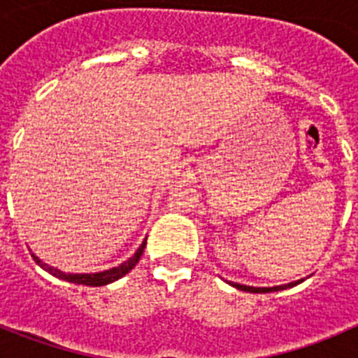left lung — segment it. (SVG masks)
<instances>
[{
	"instance_id": "obj_1",
	"label": "left lung",
	"mask_w": 358,
	"mask_h": 358,
	"mask_svg": "<svg viewBox=\"0 0 358 358\" xmlns=\"http://www.w3.org/2000/svg\"><path fill=\"white\" fill-rule=\"evenodd\" d=\"M303 280L294 281V283H289V285H280V287H248V285H240V283H231L233 287H236L238 290H243V292H255V294H265V292H278V290H285L290 289V287L297 285V283H301Z\"/></svg>"
}]
</instances>
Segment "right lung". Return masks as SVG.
I'll use <instances>...</instances> for the list:
<instances>
[{"label": "right lung", "mask_w": 358, "mask_h": 358, "mask_svg": "<svg viewBox=\"0 0 358 358\" xmlns=\"http://www.w3.org/2000/svg\"><path fill=\"white\" fill-rule=\"evenodd\" d=\"M145 245H147V240L141 243L140 249L136 251V255L132 256V258H129L127 262H123V264L118 265V267L109 268V271H103V273H96V274H66V273H62V271H59V268H53V267H50V265L43 264V262H41L36 255H31V256H34L36 264L41 265V267H43L46 273L53 274V276H57V278H61V280L71 281V283H77V285L102 287V285H107V283H113V281L120 280L122 276H125V274H127L129 271H131V268L134 267L138 262H140L141 255H143Z\"/></svg>", "instance_id": "obj_1"}]
</instances>
